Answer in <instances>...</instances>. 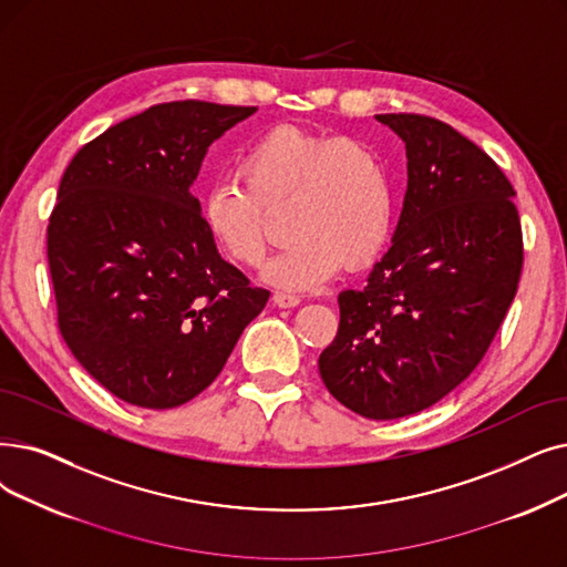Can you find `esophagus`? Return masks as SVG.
<instances>
[{
    "label": "esophagus",
    "mask_w": 567,
    "mask_h": 567,
    "mask_svg": "<svg viewBox=\"0 0 567 567\" xmlns=\"http://www.w3.org/2000/svg\"><path fill=\"white\" fill-rule=\"evenodd\" d=\"M274 303L278 308H293L301 303V297H297V293H287V291H276L274 293Z\"/></svg>",
    "instance_id": "1"
}]
</instances>
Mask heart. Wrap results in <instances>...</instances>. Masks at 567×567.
<instances>
[{"mask_svg": "<svg viewBox=\"0 0 567 567\" xmlns=\"http://www.w3.org/2000/svg\"><path fill=\"white\" fill-rule=\"evenodd\" d=\"M238 181L213 183L202 199L204 227L231 261L259 266L268 250V213L287 210L291 238L264 266L285 289L327 282L342 261L371 264L391 234L393 187L384 159L354 138L276 127L243 147Z\"/></svg>", "mask_w": 567, "mask_h": 567, "instance_id": "b5f03b06", "label": "heart"}]
</instances>
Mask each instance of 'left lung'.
<instances>
[{"label":"left lung","mask_w":567,"mask_h":567,"mask_svg":"<svg viewBox=\"0 0 567 567\" xmlns=\"http://www.w3.org/2000/svg\"><path fill=\"white\" fill-rule=\"evenodd\" d=\"M405 143L408 189L391 248L363 289L338 293L319 354L333 399L401 420L456 389L486 354L524 266L514 189L498 164L426 115H375Z\"/></svg>","instance_id":"8db88e82"}]
</instances>
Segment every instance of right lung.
Listing matches in <instances>:
<instances>
[{
	"label": "right lung",
	"mask_w": 567,
	"mask_h": 567,
	"mask_svg": "<svg viewBox=\"0 0 567 567\" xmlns=\"http://www.w3.org/2000/svg\"><path fill=\"white\" fill-rule=\"evenodd\" d=\"M255 111L151 106L83 145L64 171L48 223L58 324L71 354L125 403L192 401L268 301L219 257L189 192L213 141Z\"/></svg>",
	"instance_id": "add662e5"
}]
</instances>
